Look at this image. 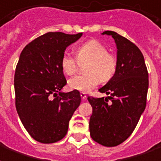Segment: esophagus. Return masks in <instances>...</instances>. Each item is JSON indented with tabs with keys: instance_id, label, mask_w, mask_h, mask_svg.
<instances>
[{
	"instance_id": "obj_1",
	"label": "esophagus",
	"mask_w": 161,
	"mask_h": 161,
	"mask_svg": "<svg viewBox=\"0 0 161 161\" xmlns=\"http://www.w3.org/2000/svg\"><path fill=\"white\" fill-rule=\"evenodd\" d=\"M80 96H81V98H82V100H85V99L87 98L86 94H85V93H84V92H81Z\"/></svg>"
}]
</instances>
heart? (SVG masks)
I'll return each mask as SVG.
<instances>
[{"label": "heart", "mask_w": 161, "mask_h": 161, "mask_svg": "<svg viewBox=\"0 0 161 161\" xmlns=\"http://www.w3.org/2000/svg\"><path fill=\"white\" fill-rule=\"evenodd\" d=\"M77 58L69 53L63 54L60 59L61 70L65 75L71 76L77 71L79 63L87 62L85 71L88 74L71 77L68 87L71 90L88 92L100 83L108 82L117 68V59L108 53L107 47L97 40H90L80 45L76 50Z\"/></svg>", "instance_id": "b5f03b06"}]
</instances>
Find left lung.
I'll use <instances>...</instances> for the list:
<instances>
[{"label": "left lung", "instance_id": "left-lung-1", "mask_svg": "<svg viewBox=\"0 0 161 161\" xmlns=\"http://www.w3.org/2000/svg\"><path fill=\"white\" fill-rule=\"evenodd\" d=\"M117 47V68L114 76L99 91L104 97H88L93 108L90 132L95 142L115 147L125 142L135 130L146 108L148 73L142 53L135 44L118 33L107 31Z\"/></svg>", "mask_w": 161, "mask_h": 161}]
</instances>
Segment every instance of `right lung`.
<instances>
[{
	"label": "right lung",
	"instance_id": "add662e5",
	"mask_svg": "<svg viewBox=\"0 0 161 161\" xmlns=\"http://www.w3.org/2000/svg\"><path fill=\"white\" fill-rule=\"evenodd\" d=\"M83 33L48 32L26 45L14 75L15 105L24 127L42 143H53L67 133L81 102L79 91L61 92L66 84L60 59Z\"/></svg>",
	"mask_w": 161,
	"mask_h": 161
}]
</instances>
